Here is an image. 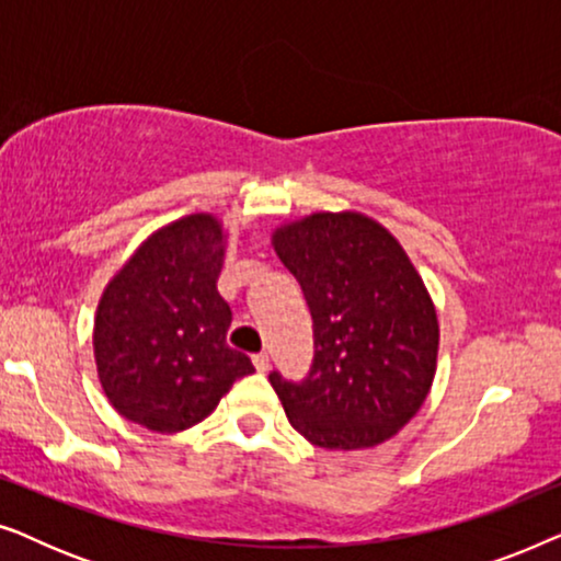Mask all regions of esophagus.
Segmentation results:
<instances>
[{
  "mask_svg": "<svg viewBox=\"0 0 561 561\" xmlns=\"http://www.w3.org/2000/svg\"><path fill=\"white\" fill-rule=\"evenodd\" d=\"M252 365H255L257 373H265L267 367H271V357H267V352H257V355L252 357Z\"/></svg>",
  "mask_w": 561,
  "mask_h": 561,
  "instance_id": "obj_1",
  "label": "esophagus"
}]
</instances>
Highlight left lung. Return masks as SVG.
<instances>
[{
	"instance_id": "1",
	"label": "left lung",
	"mask_w": 561,
	"mask_h": 561,
	"mask_svg": "<svg viewBox=\"0 0 561 561\" xmlns=\"http://www.w3.org/2000/svg\"><path fill=\"white\" fill-rule=\"evenodd\" d=\"M313 319L304 382L271 373L290 426L321 449H370L424 405L436 375V306L401 242L363 211H313L271 234Z\"/></svg>"
}]
</instances>
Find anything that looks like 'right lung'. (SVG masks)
<instances>
[{
    "label": "right lung",
    "instance_id": "add662e5",
    "mask_svg": "<svg viewBox=\"0 0 561 561\" xmlns=\"http://www.w3.org/2000/svg\"><path fill=\"white\" fill-rule=\"evenodd\" d=\"M227 232L209 211L168 221L112 275L94 317L96 375L112 409L150 432L179 434L217 409L250 357L217 280Z\"/></svg>",
    "mask_w": 561,
    "mask_h": 561
}]
</instances>
